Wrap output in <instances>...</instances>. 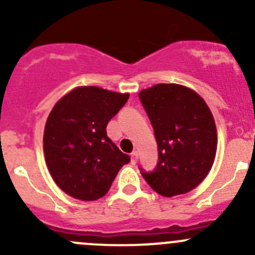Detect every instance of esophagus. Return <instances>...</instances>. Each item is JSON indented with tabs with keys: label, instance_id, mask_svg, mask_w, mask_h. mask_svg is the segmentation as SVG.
Wrapping results in <instances>:
<instances>
[{
	"label": "esophagus",
	"instance_id": "34e87169",
	"mask_svg": "<svg viewBox=\"0 0 255 255\" xmlns=\"http://www.w3.org/2000/svg\"><path fill=\"white\" fill-rule=\"evenodd\" d=\"M137 157H138L137 151H132V152H131V162L132 163L137 162Z\"/></svg>",
	"mask_w": 255,
	"mask_h": 255
}]
</instances>
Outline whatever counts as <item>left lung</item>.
<instances>
[{
    "instance_id": "obj_1",
    "label": "left lung",
    "mask_w": 255,
    "mask_h": 255,
    "mask_svg": "<svg viewBox=\"0 0 255 255\" xmlns=\"http://www.w3.org/2000/svg\"><path fill=\"white\" fill-rule=\"evenodd\" d=\"M140 102L157 142L153 171L140 172L161 196L190 192L208 175L216 157L213 115L196 92L178 84H156L141 90Z\"/></svg>"
}]
</instances>
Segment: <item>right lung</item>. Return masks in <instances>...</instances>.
I'll return each instance as SVG.
<instances>
[{"label": "right lung", "instance_id": "right-lung-1", "mask_svg": "<svg viewBox=\"0 0 255 255\" xmlns=\"http://www.w3.org/2000/svg\"><path fill=\"white\" fill-rule=\"evenodd\" d=\"M128 94L79 87L62 98L48 117L43 136L45 162L67 195L94 201L107 195L130 157L108 137L107 125Z\"/></svg>", "mask_w": 255, "mask_h": 255}]
</instances>
